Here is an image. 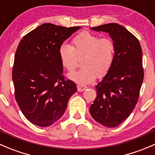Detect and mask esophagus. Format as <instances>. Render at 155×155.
Listing matches in <instances>:
<instances>
[{
    "label": "esophagus",
    "mask_w": 155,
    "mask_h": 155,
    "mask_svg": "<svg viewBox=\"0 0 155 155\" xmlns=\"http://www.w3.org/2000/svg\"><path fill=\"white\" fill-rule=\"evenodd\" d=\"M87 88V87L85 86V85H77V90L79 91H84V90H85Z\"/></svg>",
    "instance_id": "1"
}]
</instances>
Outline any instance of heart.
<instances>
[{
	"label": "heart",
	"instance_id": "obj_1",
	"mask_svg": "<svg viewBox=\"0 0 155 155\" xmlns=\"http://www.w3.org/2000/svg\"><path fill=\"white\" fill-rule=\"evenodd\" d=\"M59 58L62 67L67 71H73L78 58H82L83 69L68 75L71 80L82 85L95 80L97 76L103 77L110 70L115 58V44L110 38H101L97 35L84 31L72 40V45H61Z\"/></svg>",
	"mask_w": 155,
	"mask_h": 155
}]
</instances>
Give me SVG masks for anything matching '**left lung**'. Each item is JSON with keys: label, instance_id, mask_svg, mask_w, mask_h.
Masks as SVG:
<instances>
[{"label": "left lung", "instance_id": "1", "mask_svg": "<svg viewBox=\"0 0 155 155\" xmlns=\"http://www.w3.org/2000/svg\"><path fill=\"white\" fill-rule=\"evenodd\" d=\"M91 29L109 33L115 44V58L110 70L95 86L97 96L90 114L101 125L116 127L129 117L139 99L144 79L142 48L139 40L119 24Z\"/></svg>", "mask_w": 155, "mask_h": 155}]
</instances>
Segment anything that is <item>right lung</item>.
Masks as SVG:
<instances>
[{
  "instance_id": "add662e5",
  "label": "right lung",
  "mask_w": 155,
  "mask_h": 155,
  "mask_svg": "<svg viewBox=\"0 0 155 155\" xmlns=\"http://www.w3.org/2000/svg\"><path fill=\"white\" fill-rule=\"evenodd\" d=\"M80 28L44 23L25 35L18 45L12 73L15 98L35 125L46 127L59 120L77 90L74 82L63 75L58 51Z\"/></svg>"
}]
</instances>
